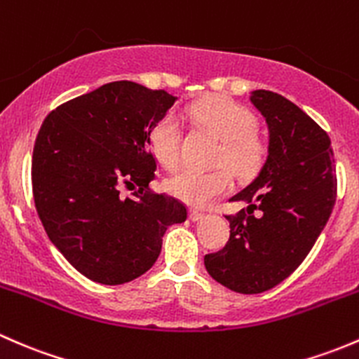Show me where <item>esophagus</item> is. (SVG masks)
I'll use <instances>...</instances> for the list:
<instances>
[{
    "label": "esophagus",
    "instance_id": "esophagus-1",
    "mask_svg": "<svg viewBox=\"0 0 359 359\" xmlns=\"http://www.w3.org/2000/svg\"><path fill=\"white\" fill-rule=\"evenodd\" d=\"M188 216H190L191 221H201L202 217H204V212H201V210H197V209H190Z\"/></svg>",
    "mask_w": 359,
    "mask_h": 359
}]
</instances>
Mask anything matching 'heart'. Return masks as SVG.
<instances>
[{
  "label": "heart",
  "mask_w": 359,
  "mask_h": 359,
  "mask_svg": "<svg viewBox=\"0 0 359 359\" xmlns=\"http://www.w3.org/2000/svg\"><path fill=\"white\" fill-rule=\"evenodd\" d=\"M191 119L216 133L221 138L217 164H228L238 178H249L261 168L266 155V143L256 131L257 117L247 107L230 98L210 97L194 103L188 109ZM150 149L164 165L171 168L181 154V124L176 114L168 112L157 119L149 133ZM228 168L201 171L195 168H178L164 181L165 190L190 205H205L228 194L233 187V176Z\"/></svg>",
  "instance_id": "b5f03b06"
}]
</instances>
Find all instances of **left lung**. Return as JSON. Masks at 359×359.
Masks as SVG:
<instances>
[{
  "label": "left lung",
  "instance_id": "1",
  "mask_svg": "<svg viewBox=\"0 0 359 359\" xmlns=\"http://www.w3.org/2000/svg\"><path fill=\"white\" fill-rule=\"evenodd\" d=\"M250 102L268 124V155L252 183L231 197L247 207L226 216L228 243L204 257L207 273L238 294L266 292L294 273L337 197L327 133L282 95L256 90Z\"/></svg>",
  "mask_w": 359,
  "mask_h": 359
}]
</instances>
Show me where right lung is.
<instances>
[{
	"label": "right lung",
	"instance_id": "1",
	"mask_svg": "<svg viewBox=\"0 0 359 359\" xmlns=\"http://www.w3.org/2000/svg\"><path fill=\"white\" fill-rule=\"evenodd\" d=\"M176 102L164 90L116 81L48 114L32 152V195L48 238L81 275L121 285L149 271L178 198L150 190L149 133ZM133 190V197L122 188Z\"/></svg>",
	"mask_w": 359,
	"mask_h": 359
}]
</instances>
